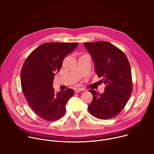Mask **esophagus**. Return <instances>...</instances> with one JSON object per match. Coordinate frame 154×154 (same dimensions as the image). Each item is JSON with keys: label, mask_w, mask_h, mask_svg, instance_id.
<instances>
[{"label": "esophagus", "mask_w": 154, "mask_h": 154, "mask_svg": "<svg viewBox=\"0 0 154 154\" xmlns=\"http://www.w3.org/2000/svg\"><path fill=\"white\" fill-rule=\"evenodd\" d=\"M74 91H75V93H79V92H80V91H85V89H84V88H75V89H74Z\"/></svg>", "instance_id": "esophagus-1"}]
</instances>
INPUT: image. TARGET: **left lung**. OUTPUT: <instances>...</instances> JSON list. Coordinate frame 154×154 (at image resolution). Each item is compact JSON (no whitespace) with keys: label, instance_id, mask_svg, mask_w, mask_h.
<instances>
[{"label":"left lung","instance_id":"left-lung-1","mask_svg":"<svg viewBox=\"0 0 154 154\" xmlns=\"http://www.w3.org/2000/svg\"><path fill=\"white\" fill-rule=\"evenodd\" d=\"M94 63V69L100 82L106 85L102 94L90 90L93 99L88 109L93 116L111 119L125 106L132 91L129 61L119 48L106 41L84 42Z\"/></svg>","mask_w":154,"mask_h":154}]
</instances>
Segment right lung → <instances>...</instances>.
I'll list each match as a JSON object with an SVG mask.
<instances>
[{
	"mask_svg": "<svg viewBox=\"0 0 154 154\" xmlns=\"http://www.w3.org/2000/svg\"><path fill=\"white\" fill-rule=\"evenodd\" d=\"M77 46V42L42 44L23 64L20 72L23 92L33 111L46 121L61 118L66 113V105L74 94V90L70 88L56 93L52 85L64 57Z\"/></svg>",
	"mask_w": 154,
	"mask_h": 154,
	"instance_id": "1",
	"label": "right lung"
}]
</instances>
